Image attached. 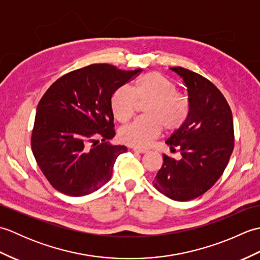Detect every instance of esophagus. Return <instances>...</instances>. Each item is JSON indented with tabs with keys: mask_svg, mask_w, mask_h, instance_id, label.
<instances>
[{
	"mask_svg": "<svg viewBox=\"0 0 260 260\" xmlns=\"http://www.w3.org/2000/svg\"><path fill=\"white\" fill-rule=\"evenodd\" d=\"M132 150H133L136 153H141V154H144V153L148 152L147 150H143V148H139V147H133V148H132Z\"/></svg>",
	"mask_w": 260,
	"mask_h": 260,
	"instance_id": "1",
	"label": "esophagus"
}]
</instances>
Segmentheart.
Wrapping results in <instances>:
<instances>
[{"label": "heart", "mask_w": 260, "mask_h": 260, "mask_svg": "<svg viewBox=\"0 0 260 260\" xmlns=\"http://www.w3.org/2000/svg\"><path fill=\"white\" fill-rule=\"evenodd\" d=\"M146 117L139 118L119 131V137L126 144L145 147L156 139L164 128L168 133L180 129L187 117V105L178 97V88L172 80L159 73L142 77L136 86H123L113 97V112L120 123L128 121L139 103H147Z\"/></svg>", "instance_id": "obj_1"}]
</instances>
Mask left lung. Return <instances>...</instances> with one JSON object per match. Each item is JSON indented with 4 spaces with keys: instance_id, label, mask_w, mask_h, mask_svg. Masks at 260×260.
<instances>
[{
    "instance_id": "8db88e82",
    "label": "left lung",
    "mask_w": 260,
    "mask_h": 260,
    "mask_svg": "<svg viewBox=\"0 0 260 260\" xmlns=\"http://www.w3.org/2000/svg\"><path fill=\"white\" fill-rule=\"evenodd\" d=\"M183 81L189 112L183 126L165 143L181 158L163 154L154 186L175 201H189L211 187L227 168L234 151V119L225 98L212 82L192 71L170 68Z\"/></svg>"
}]
</instances>
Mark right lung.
Instances as JSON below:
<instances>
[{
  "mask_svg": "<svg viewBox=\"0 0 260 260\" xmlns=\"http://www.w3.org/2000/svg\"><path fill=\"white\" fill-rule=\"evenodd\" d=\"M141 71L90 64L62 76L46 91L37 107L31 147L54 189L81 197L112 178L116 158L127 151L107 141L115 136L112 98Z\"/></svg>",
  "mask_w": 260,
  "mask_h": 260,
  "instance_id": "add662e5",
  "label": "right lung"
}]
</instances>
